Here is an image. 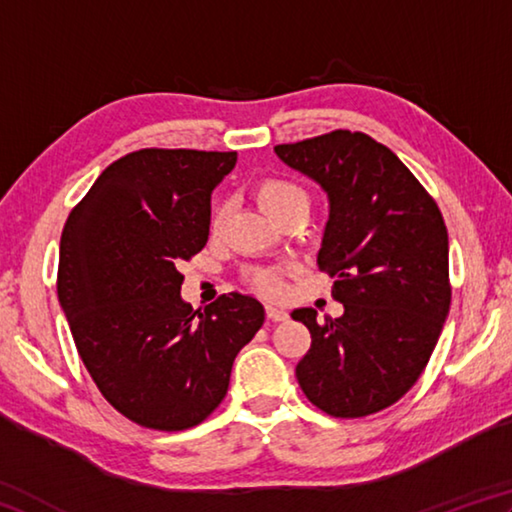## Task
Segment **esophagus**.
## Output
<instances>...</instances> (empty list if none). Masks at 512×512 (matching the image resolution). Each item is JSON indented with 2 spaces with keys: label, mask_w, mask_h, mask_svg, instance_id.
Masks as SVG:
<instances>
[{
  "label": "esophagus",
  "mask_w": 512,
  "mask_h": 512,
  "mask_svg": "<svg viewBox=\"0 0 512 512\" xmlns=\"http://www.w3.org/2000/svg\"><path fill=\"white\" fill-rule=\"evenodd\" d=\"M266 316H268V320H275V323H280V320L289 318L287 311H284L282 307H273V305L266 307Z\"/></svg>",
  "instance_id": "esophagus-1"
}]
</instances>
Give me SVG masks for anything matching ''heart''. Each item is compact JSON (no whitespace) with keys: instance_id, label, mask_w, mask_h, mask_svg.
I'll use <instances>...</instances> for the list:
<instances>
[{"instance_id":"heart-1","label":"heart","mask_w":512,"mask_h":512,"mask_svg":"<svg viewBox=\"0 0 512 512\" xmlns=\"http://www.w3.org/2000/svg\"><path fill=\"white\" fill-rule=\"evenodd\" d=\"M255 194L264 210L277 221L293 212H309L307 189L298 185L296 180H291V178L268 176L257 185ZM223 216H225L223 205H214L212 216H210L212 232L221 230ZM248 282L253 284L259 293H264V296H280V293L284 291L282 273L275 271V268H250Z\"/></svg>"}]
</instances>
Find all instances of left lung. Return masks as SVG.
<instances>
[{
  "label": "left lung",
  "mask_w": 512,
  "mask_h": 512,
  "mask_svg": "<svg viewBox=\"0 0 512 512\" xmlns=\"http://www.w3.org/2000/svg\"><path fill=\"white\" fill-rule=\"evenodd\" d=\"M277 158L325 189L329 221L318 268L334 277L343 316L305 323L311 348L296 366L307 400L334 418L395 404L418 381L452 302L449 239L438 205L388 146L332 131L277 144Z\"/></svg>",
  "instance_id": "left-lung-1"
}]
</instances>
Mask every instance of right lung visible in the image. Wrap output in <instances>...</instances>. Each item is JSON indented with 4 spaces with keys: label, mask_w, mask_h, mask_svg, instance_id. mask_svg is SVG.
<instances>
[{
    "label": "right lung",
    "mask_w": 512,
    "mask_h": 512,
    "mask_svg": "<svg viewBox=\"0 0 512 512\" xmlns=\"http://www.w3.org/2000/svg\"><path fill=\"white\" fill-rule=\"evenodd\" d=\"M235 164V151H133L67 216L60 307L101 395L142 427L203 422L228 393L239 350L264 325L262 302L241 293L203 311L180 298L178 266L205 248L212 189Z\"/></svg>",
    "instance_id": "1"
}]
</instances>
